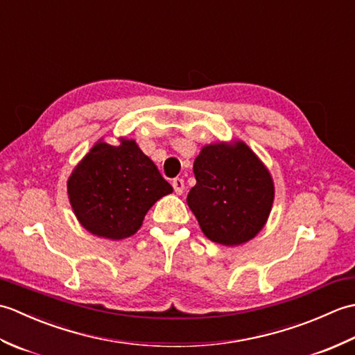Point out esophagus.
<instances>
[{"label": "esophagus", "mask_w": 355, "mask_h": 355, "mask_svg": "<svg viewBox=\"0 0 355 355\" xmlns=\"http://www.w3.org/2000/svg\"><path fill=\"white\" fill-rule=\"evenodd\" d=\"M172 186H173V191H175V193L182 195L183 191H184V180L183 178H173Z\"/></svg>", "instance_id": "esophagus-1"}]
</instances>
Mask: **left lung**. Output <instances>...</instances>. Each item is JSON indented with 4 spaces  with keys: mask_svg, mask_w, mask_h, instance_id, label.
<instances>
[{
    "mask_svg": "<svg viewBox=\"0 0 355 355\" xmlns=\"http://www.w3.org/2000/svg\"><path fill=\"white\" fill-rule=\"evenodd\" d=\"M197 178L187 205L214 243L239 245L266 224L275 198L268 171L245 143L202 148L193 162Z\"/></svg>",
    "mask_w": 355,
    "mask_h": 355,
    "instance_id": "1",
    "label": "left lung"
}]
</instances>
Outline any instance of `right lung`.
<instances>
[{
    "instance_id": "right-lung-1",
    "label": "right lung",
    "mask_w": 355,
    "mask_h": 355,
    "mask_svg": "<svg viewBox=\"0 0 355 355\" xmlns=\"http://www.w3.org/2000/svg\"><path fill=\"white\" fill-rule=\"evenodd\" d=\"M172 186L134 140L120 146L99 141L69 180V197L78 220L93 235L123 239L140 229L157 200Z\"/></svg>"
}]
</instances>
